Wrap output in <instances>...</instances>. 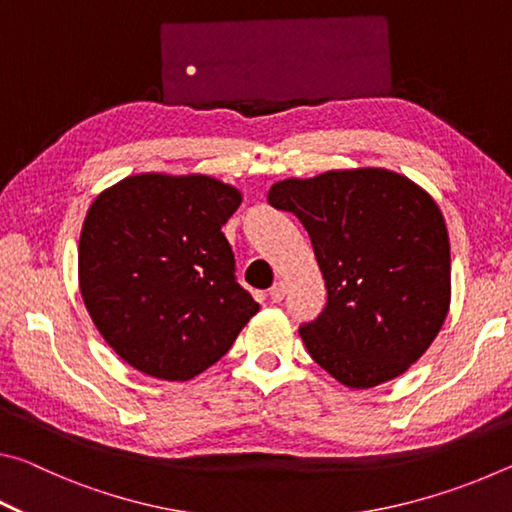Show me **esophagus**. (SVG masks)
<instances>
[{"label":"esophagus","instance_id":"34e87169","mask_svg":"<svg viewBox=\"0 0 512 512\" xmlns=\"http://www.w3.org/2000/svg\"><path fill=\"white\" fill-rule=\"evenodd\" d=\"M268 296H271L273 302H282L284 296H287V284H284V282H275L273 287H271V291H268Z\"/></svg>","mask_w":512,"mask_h":512}]
</instances>
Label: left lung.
Returning <instances> with one entry per match:
<instances>
[{"label": "left lung", "instance_id": "8db88e82", "mask_svg": "<svg viewBox=\"0 0 512 512\" xmlns=\"http://www.w3.org/2000/svg\"><path fill=\"white\" fill-rule=\"evenodd\" d=\"M309 232L327 305L300 336L320 368L372 388L418 361L445 323L452 259L436 201L386 169L289 178L268 192Z\"/></svg>", "mask_w": 512, "mask_h": 512}]
</instances>
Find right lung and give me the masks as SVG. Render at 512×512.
<instances>
[{"label": "right lung", "instance_id": "obj_1", "mask_svg": "<svg viewBox=\"0 0 512 512\" xmlns=\"http://www.w3.org/2000/svg\"><path fill=\"white\" fill-rule=\"evenodd\" d=\"M239 205L235 187L201 173H140L94 198L79 241L81 296L128 366L192 379L257 314L221 232Z\"/></svg>", "mask_w": 512, "mask_h": 512}]
</instances>
